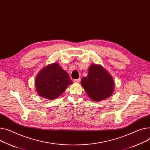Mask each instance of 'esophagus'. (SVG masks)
Masks as SVG:
<instances>
[{"label":"esophagus","mask_w":150,"mask_h":150,"mask_svg":"<svg viewBox=\"0 0 150 150\" xmlns=\"http://www.w3.org/2000/svg\"><path fill=\"white\" fill-rule=\"evenodd\" d=\"M81 80V78H79V79H74V81L75 82H80Z\"/></svg>","instance_id":"1"}]
</instances>
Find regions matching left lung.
Instances as JSON below:
<instances>
[{
	"instance_id": "1",
	"label": "left lung",
	"mask_w": 150,
	"mask_h": 150,
	"mask_svg": "<svg viewBox=\"0 0 150 150\" xmlns=\"http://www.w3.org/2000/svg\"><path fill=\"white\" fill-rule=\"evenodd\" d=\"M81 85L89 98L96 102L107 99L114 88L112 77L102 65L91 64L86 77L81 80Z\"/></svg>"
}]
</instances>
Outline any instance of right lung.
<instances>
[{"instance_id":"obj_1","label":"right lung","mask_w":150,"mask_h":150,"mask_svg":"<svg viewBox=\"0 0 150 150\" xmlns=\"http://www.w3.org/2000/svg\"><path fill=\"white\" fill-rule=\"evenodd\" d=\"M68 74L57 63L46 66L36 76L35 86L38 94L49 100L54 99L72 84Z\"/></svg>"}]
</instances>
